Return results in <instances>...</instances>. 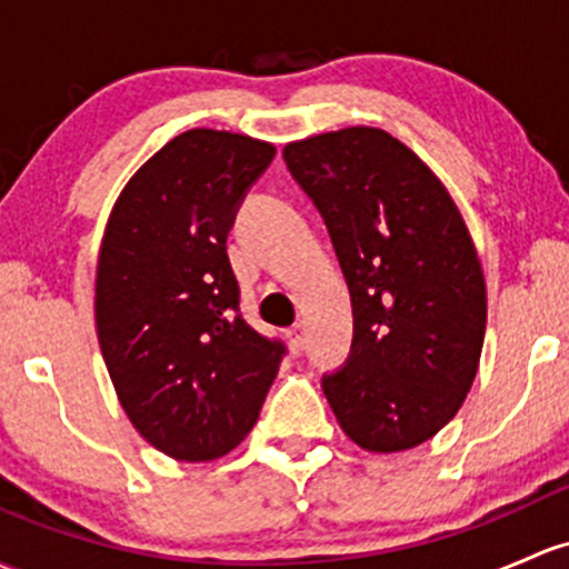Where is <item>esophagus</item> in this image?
<instances>
[{"label": "esophagus", "instance_id": "1", "mask_svg": "<svg viewBox=\"0 0 569 569\" xmlns=\"http://www.w3.org/2000/svg\"><path fill=\"white\" fill-rule=\"evenodd\" d=\"M286 338H289L291 349H295V355H300V351L305 349V327L302 325H295L286 330Z\"/></svg>", "mask_w": 569, "mask_h": 569}]
</instances>
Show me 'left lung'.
Wrapping results in <instances>:
<instances>
[{"instance_id":"obj_1","label":"left lung","mask_w":569,"mask_h":569,"mask_svg":"<svg viewBox=\"0 0 569 569\" xmlns=\"http://www.w3.org/2000/svg\"><path fill=\"white\" fill-rule=\"evenodd\" d=\"M291 177L325 218L355 310L351 355L325 376L340 428L368 452L433 439L477 376L486 278L441 179L379 128L286 143Z\"/></svg>"}]
</instances>
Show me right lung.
Returning a JSON list of instances; mask_svg holds the SVG:
<instances>
[{
  "label": "right lung",
  "mask_w": 569,
  "mask_h": 569,
  "mask_svg": "<svg viewBox=\"0 0 569 569\" xmlns=\"http://www.w3.org/2000/svg\"><path fill=\"white\" fill-rule=\"evenodd\" d=\"M274 147L193 128L130 177L94 280L100 351L124 415L154 450L214 460L259 420L286 349L239 313L226 237Z\"/></svg>",
  "instance_id": "1"
}]
</instances>
